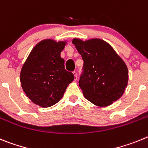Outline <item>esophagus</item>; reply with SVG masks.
Instances as JSON below:
<instances>
[{
	"label": "esophagus",
	"mask_w": 148,
	"mask_h": 148,
	"mask_svg": "<svg viewBox=\"0 0 148 148\" xmlns=\"http://www.w3.org/2000/svg\"><path fill=\"white\" fill-rule=\"evenodd\" d=\"M73 74H74V79H77V72L76 71H73Z\"/></svg>",
	"instance_id": "obj_1"
}]
</instances>
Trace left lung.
<instances>
[{"label":"left lung","instance_id":"8db88e82","mask_svg":"<svg viewBox=\"0 0 148 148\" xmlns=\"http://www.w3.org/2000/svg\"><path fill=\"white\" fill-rule=\"evenodd\" d=\"M72 42L84 61L79 86L85 98L99 107L119 99L128 81V70L122 58L103 40L74 38Z\"/></svg>","mask_w":148,"mask_h":148}]
</instances>
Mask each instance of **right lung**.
<instances>
[{"mask_svg":"<svg viewBox=\"0 0 148 148\" xmlns=\"http://www.w3.org/2000/svg\"><path fill=\"white\" fill-rule=\"evenodd\" d=\"M66 44V41L43 40L33 48L23 65L20 75L23 90L40 107H51L59 102L74 80V74L65 69L60 57Z\"/></svg>","mask_w":148,"mask_h":148,"instance_id":"add662e5","label":"right lung"}]
</instances>
